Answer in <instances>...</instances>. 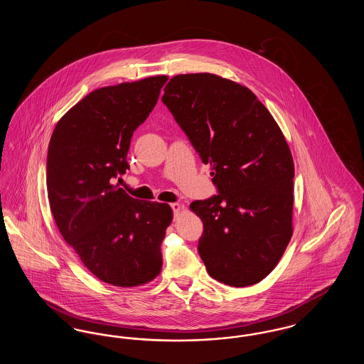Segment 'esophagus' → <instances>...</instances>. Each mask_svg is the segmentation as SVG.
<instances>
[{
	"label": "esophagus",
	"instance_id": "1",
	"mask_svg": "<svg viewBox=\"0 0 364 364\" xmlns=\"http://www.w3.org/2000/svg\"><path fill=\"white\" fill-rule=\"evenodd\" d=\"M171 208L173 210L174 215H177V214H178V211H180V208H181V206H180V203H172V205H171Z\"/></svg>",
	"mask_w": 364,
	"mask_h": 364
}]
</instances>
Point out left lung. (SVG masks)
Listing matches in <instances>:
<instances>
[{"label":"left lung","mask_w":364,"mask_h":364,"mask_svg":"<svg viewBox=\"0 0 364 364\" xmlns=\"http://www.w3.org/2000/svg\"><path fill=\"white\" fill-rule=\"evenodd\" d=\"M162 102L210 165L218 195L195 200L208 273L230 287L258 284L292 237L294 159L270 112L247 87L213 73L177 75Z\"/></svg>","instance_id":"8db88e82"}]
</instances>
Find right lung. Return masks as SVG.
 <instances>
[{
    "instance_id": "right-lung-1",
    "label": "right lung",
    "mask_w": 364,
    "mask_h": 364,
    "mask_svg": "<svg viewBox=\"0 0 364 364\" xmlns=\"http://www.w3.org/2000/svg\"><path fill=\"white\" fill-rule=\"evenodd\" d=\"M166 80L94 90L57 122L49 143L46 186L57 228L87 269L114 287L147 284L162 267L172 208L134 199L113 181L129 169L131 138Z\"/></svg>"
}]
</instances>
